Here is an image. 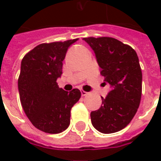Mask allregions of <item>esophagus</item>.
Here are the masks:
<instances>
[{
  "mask_svg": "<svg viewBox=\"0 0 161 161\" xmlns=\"http://www.w3.org/2000/svg\"><path fill=\"white\" fill-rule=\"evenodd\" d=\"M88 94V92H86V91H81V95L83 96V97H84V96H86V95Z\"/></svg>",
  "mask_w": 161,
  "mask_h": 161,
  "instance_id": "obj_1",
  "label": "esophagus"
}]
</instances>
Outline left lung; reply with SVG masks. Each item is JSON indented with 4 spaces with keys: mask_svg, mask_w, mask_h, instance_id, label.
<instances>
[{
    "mask_svg": "<svg viewBox=\"0 0 161 161\" xmlns=\"http://www.w3.org/2000/svg\"><path fill=\"white\" fill-rule=\"evenodd\" d=\"M94 51L111 91L102 105L91 113V123L103 134L115 133L124 128L137 112L142 97V69L137 53L131 46L114 38H84Z\"/></svg>",
    "mask_w": 161,
    "mask_h": 161,
    "instance_id": "1",
    "label": "left lung"
}]
</instances>
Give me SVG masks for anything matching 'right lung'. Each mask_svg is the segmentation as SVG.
Here are the masks:
<instances>
[{
    "label": "right lung",
    "mask_w": 161,
    "mask_h": 161,
    "mask_svg": "<svg viewBox=\"0 0 161 161\" xmlns=\"http://www.w3.org/2000/svg\"><path fill=\"white\" fill-rule=\"evenodd\" d=\"M77 40L40 44L21 61L18 89L22 108L32 124L48 134L69 127L70 109L81 97L79 90L68 92L57 84L67 50Z\"/></svg>",
    "instance_id": "1"
}]
</instances>
